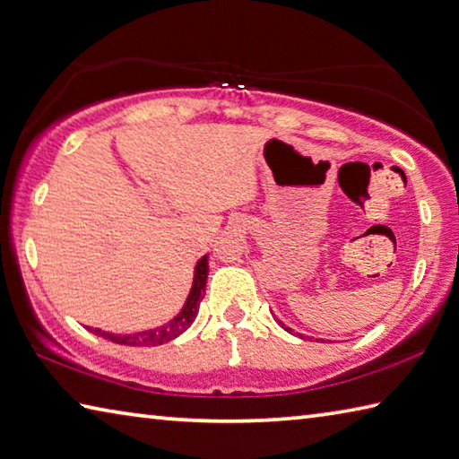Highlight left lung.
Listing matches in <instances>:
<instances>
[{
	"label": "left lung",
	"mask_w": 459,
	"mask_h": 459,
	"mask_svg": "<svg viewBox=\"0 0 459 459\" xmlns=\"http://www.w3.org/2000/svg\"><path fill=\"white\" fill-rule=\"evenodd\" d=\"M280 325H281V327H285L281 322H280ZM285 332H290V333H296V332H293V330H290V327H285ZM296 335H299V333H296ZM299 337H304V335H299Z\"/></svg>",
	"instance_id": "obj_1"
}]
</instances>
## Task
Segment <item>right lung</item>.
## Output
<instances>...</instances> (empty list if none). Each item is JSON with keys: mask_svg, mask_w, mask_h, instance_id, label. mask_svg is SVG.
I'll list each match as a JSON object with an SVG mask.
<instances>
[{"mask_svg": "<svg viewBox=\"0 0 459 459\" xmlns=\"http://www.w3.org/2000/svg\"><path fill=\"white\" fill-rule=\"evenodd\" d=\"M205 281H207V255H204L195 265L194 285H192V291H189L184 309H181L178 317L171 319L169 324L161 325V327H155V330L127 333V335L108 333V332L98 330V327H93L91 332L95 335L103 337V340H108V342L122 343V345H134V348H150V345H161L166 342H171L174 337H178L179 333H184L187 327L194 324L197 311H200V301L205 296Z\"/></svg>", "mask_w": 459, "mask_h": 459, "instance_id": "obj_1", "label": "right lung"}]
</instances>
